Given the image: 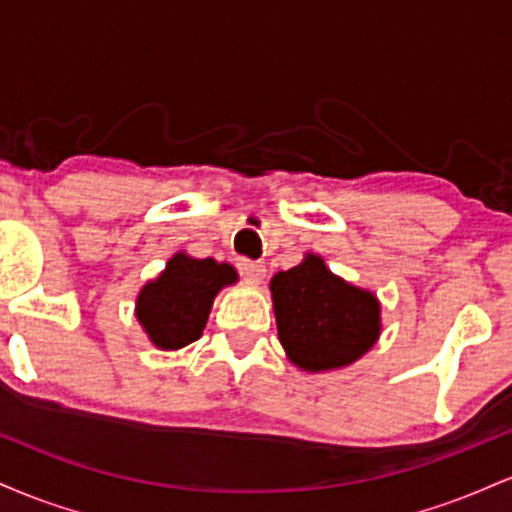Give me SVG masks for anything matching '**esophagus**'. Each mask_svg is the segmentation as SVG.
<instances>
[{
    "label": "esophagus",
    "instance_id": "1",
    "mask_svg": "<svg viewBox=\"0 0 512 512\" xmlns=\"http://www.w3.org/2000/svg\"><path fill=\"white\" fill-rule=\"evenodd\" d=\"M238 272L250 281V284H260V281L267 276V267L262 262L252 260H238Z\"/></svg>",
    "mask_w": 512,
    "mask_h": 512
}]
</instances>
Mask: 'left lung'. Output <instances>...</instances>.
I'll list each match as a JSON object with an SVG mask.
<instances>
[{
  "mask_svg": "<svg viewBox=\"0 0 512 512\" xmlns=\"http://www.w3.org/2000/svg\"><path fill=\"white\" fill-rule=\"evenodd\" d=\"M269 289L279 342L301 370L349 366L378 342V298L332 274L320 255L274 274Z\"/></svg>",
  "mask_w": 512,
  "mask_h": 512,
  "instance_id": "8db88e82",
  "label": "left lung"
}]
</instances>
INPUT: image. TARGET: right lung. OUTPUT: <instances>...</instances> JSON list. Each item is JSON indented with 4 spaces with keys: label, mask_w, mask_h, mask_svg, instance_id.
Instances as JSON below:
<instances>
[{
    "label": "right lung",
    "mask_w": 512,
    "mask_h": 512,
    "mask_svg": "<svg viewBox=\"0 0 512 512\" xmlns=\"http://www.w3.org/2000/svg\"><path fill=\"white\" fill-rule=\"evenodd\" d=\"M238 281L226 262L195 260L178 252L137 296V320L158 349L175 351L197 342L207 325L211 303L223 286Z\"/></svg>",
    "instance_id": "1"
}]
</instances>
